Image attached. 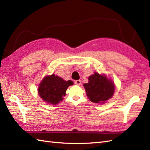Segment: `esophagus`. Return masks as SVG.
Returning a JSON list of instances; mask_svg holds the SVG:
<instances>
[{
    "label": "esophagus",
    "mask_w": 150,
    "mask_h": 150,
    "mask_svg": "<svg viewBox=\"0 0 150 150\" xmlns=\"http://www.w3.org/2000/svg\"><path fill=\"white\" fill-rule=\"evenodd\" d=\"M75 83L76 85H77V86H80L81 84V81H80V80H76V81H75Z\"/></svg>",
    "instance_id": "34e87169"
}]
</instances>
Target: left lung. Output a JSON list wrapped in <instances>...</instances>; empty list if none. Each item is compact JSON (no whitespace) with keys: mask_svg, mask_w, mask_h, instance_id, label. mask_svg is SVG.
Wrapping results in <instances>:
<instances>
[{"mask_svg":"<svg viewBox=\"0 0 150 150\" xmlns=\"http://www.w3.org/2000/svg\"><path fill=\"white\" fill-rule=\"evenodd\" d=\"M88 80V83H83V87L90 101L94 103H104L112 98L115 89L114 83L105 75H100L95 72L89 76Z\"/></svg>","mask_w":150,"mask_h":150,"instance_id":"obj_1","label":"left lung"}]
</instances>
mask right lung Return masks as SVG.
Wrapping results in <instances>:
<instances>
[{"mask_svg":"<svg viewBox=\"0 0 150 150\" xmlns=\"http://www.w3.org/2000/svg\"><path fill=\"white\" fill-rule=\"evenodd\" d=\"M73 84L70 80L66 81L54 74L45 76L39 85L38 94L45 102L56 105L63 100L67 89Z\"/></svg>","mask_w":150,"mask_h":150,"instance_id":"obj_1","label":"right lung"}]
</instances>
